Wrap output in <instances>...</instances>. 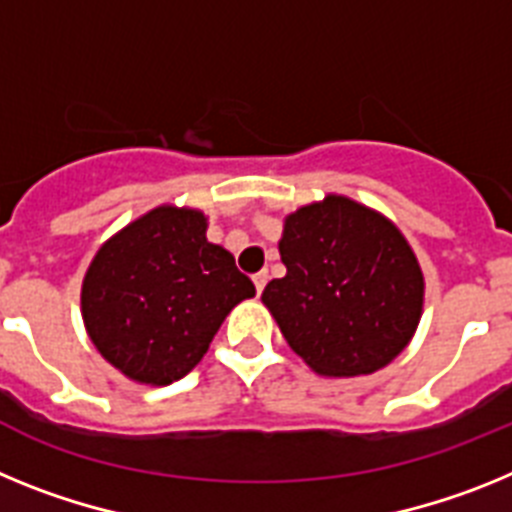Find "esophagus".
Instances as JSON below:
<instances>
[{
  "instance_id": "obj_1",
  "label": "esophagus",
  "mask_w": 512,
  "mask_h": 512,
  "mask_svg": "<svg viewBox=\"0 0 512 512\" xmlns=\"http://www.w3.org/2000/svg\"><path fill=\"white\" fill-rule=\"evenodd\" d=\"M252 281H255L257 293H262V288L268 286V270H260V273L252 275Z\"/></svg>"
}]
</instances>
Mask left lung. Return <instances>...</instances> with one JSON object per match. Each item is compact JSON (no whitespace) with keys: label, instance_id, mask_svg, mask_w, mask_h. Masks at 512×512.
Here are the masks:
<instances>
[{"label":"left lung","instance_id":"obj_1","mask_svg":"<svg viewBox=\"0 0 512 512\" xmlns=\"http://www.w3.org/2000/svg\"><path fill=\"white\" fill-rule=\"evenodd\" d=\"M278 250L286 275L262 301L314 371L361 376L402 353L420 322L422 273L391 221L327 195L288 216Z\"/></svg>","mask_w":512,"mask_h":512}]
</instances>
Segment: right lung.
Instances as JSON below:
<instances>
[{"label":"right lung","instance_id":"add662e5","mask_svg":"<svg viewBox=\"0 0 512 512\" xmlns=\"http://www.w3.org/2000/svg\"><path fill=\"white\" fill-rule=\"evenodd\" d=\"M255 283L206 239V216L159 206L100 247L84 275L82 317L95 348L128 379L164 386L198 366Z\"/></svg>","mask_w":512,"mask_h":512}]
</instances>
